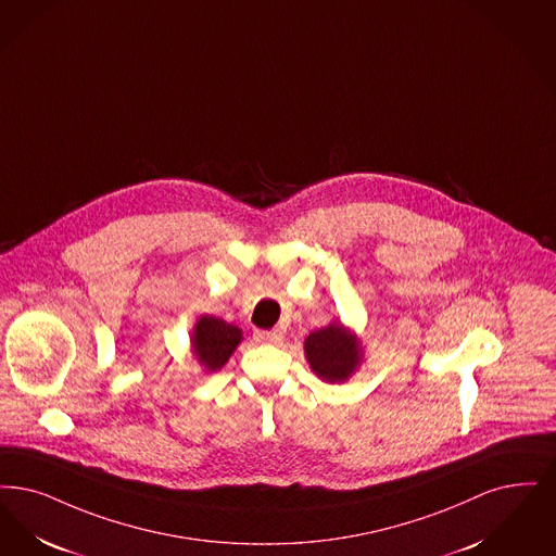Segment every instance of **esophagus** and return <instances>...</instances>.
Wrapping results in <instances>:
<instances>
[{
	"label": "esophagus",
	"mask_w": 556,
	"mask_h": 556,
	"mask_svg": "<svg viewBox=\"0 0 556 556\" xmlns=\"http://www.w3.org/2000/svg\"><path fill=\"white\" fill-rule=\"evenodd\" d=\"M254 339L256 341H261V343H281L283 341V333L281 331H261V329H256L254 331Z\"/></svg>",
	"instance_id": "1"
}]
</instances>
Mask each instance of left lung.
<instances>
[{"instance_id":"left-lung-1","label":"left lung","mask_w":556,"mask_h":556,"mask_svg":"<svg viewBox=\"0 0 556 556\" xmlns=\"http://www.w3.org/2000/svg\"><path fill=\"white\" fill-rule=\"evenodd\" d=\"M306 357L312 370L323 380L341 382L354 372L359 362V345L354 334L348 333L339 323H333L308 334Z\"/></svg>"}]
</instances>
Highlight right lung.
Returning a JSON list of instances; mask_svg holds the SVG:
<instances>
[{
  "label": "right lung",
  "instance_id": "obj_1",
  "mask_svg": "<svg viewBox=\"0 0 556 556\" xmlns=\"http://www.w3.org/2000/svg\"><path fill=\"white\" fill-rule=\"evenodd\" d=\"M240 341L242 331L215 316H200L192 334L194 354L199 357L200 364L211 372L222 368Z\"/></svg>",
  "mask_w": 556,
  "mask_h": 556
}]
</instances>
